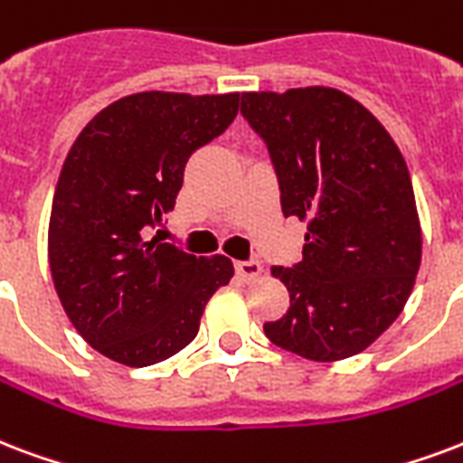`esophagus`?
I'll use <instances>...</instances> for the list:
<instances>
[{
	"instance_id": "obj_1",
	"label": "esophagus",
	"mask_w": 463,
	"mask_h": 463,
	"mask_svg": "<svg viewBox=\"0 0 463 463\" xmlns=\"http://www.w3.org/2000/svg\"><path fill=\"white\" fill-rule=\"evenodd\" d=\"M235 271H238L240 279H255L260 277V271H262V267H260V262L257 260H240V262H235Z\"/></svg>"
}]
</instances>
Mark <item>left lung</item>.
<instances>
[{"mask_svg":"<svg viewBox=\"0 0 463 463\" xmlns=\"http://www.w3.org/2000/svg\"><path fill=\"white\" fill-rule=\"evenodd\" d=\"M240 114L269 150L284 216L308 221L301 262L274 267L291 306L264 335L313 362L354 357L396 320L420 269L403 155L376 116L330 87L247 91Z\"/></svg>","mask_w":463,"mask_h":463,"instance_id":"8db88e82","label":"left lung"}]
</instances>
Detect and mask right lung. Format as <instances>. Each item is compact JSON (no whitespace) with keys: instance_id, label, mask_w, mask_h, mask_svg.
<instances>
[{"instance_id":"obj_1","label":"right lung","mask_w":463,"mask_h":463,"mask_svg":"<svg viewBox=\"0 0 463 463\" xmlns=\"http://www.w3.org/2000/svg\"><path fill=\"white\" fill-rule=\"evenodd\" d=\"M240 94H130L99 111L70 147L52 196L48 260L72 326L104 357L150 366L199 333L228 257L147 240L175 208L186 160L238 116Z\"/></svg>"}]
</instances>
